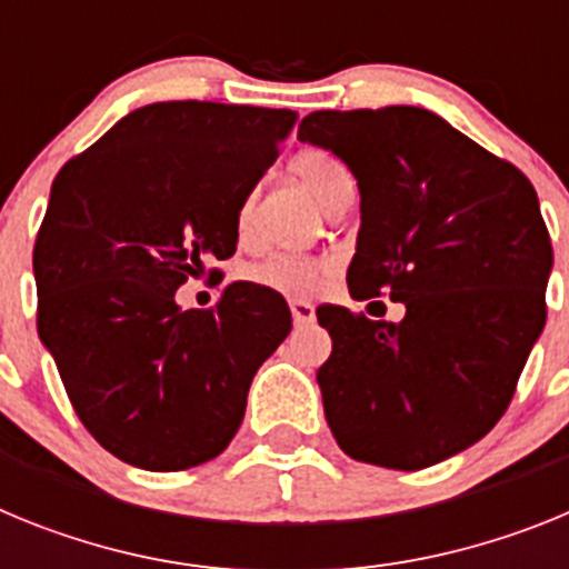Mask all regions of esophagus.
I'll use <instances>...</instances> for the list:
<instances>
[{
	"mask_svg": "<svg viewBox=\"0 0 569 569\" xmlns=\"http://www.w3.org/2000/svg\"><path fill=\"white\" fill-rule=\"evenodd\" d=\"M290 313H293L296 325H313V321H316V308L305 299L290 301Z\"/></svg>",
	"mask_w": 569,
	"mask_h": 569,
	"instance_id": "34e87169",
	"label": "esophagus"
}]
</instances>
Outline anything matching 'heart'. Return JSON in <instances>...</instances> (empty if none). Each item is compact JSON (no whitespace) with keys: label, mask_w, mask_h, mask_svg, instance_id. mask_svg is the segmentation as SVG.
I'll return each instance as SVG.
<instances>
[{"label":"heart","mask_w":569,"mask_h":569,"mask_svg":"<svg viewBox=\"0 0 569 569\" xmlns=\"http://www.w3.org/2000/svg\"><path fill=\"white\" fill-rule=\"evenodd\" d=\"M293 173L308 184L316 202L328 210L336 196L353 188V176L345 164L328 150H305L293 159ZM236 233L241 241H248L253 233V196H244L236 210ZM330 268L325 261L310 259L299 253H273L256 261L248 270V279L261 288L276 290L281 296H310L328 279Z\"/></svg>","instance_id":"1"}]
</instances>
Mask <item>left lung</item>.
<instances>
[{"label":"left lung","instance_id":"left-lung-1","mask_svg":"<svg viewBox=\"0 0 569 569\" xmlns=\"http://www.w3.org/2000/svg\"><path fill=\"white\" fill-rule=\"evenodd\" d=\"M299 139L356 176L353 299L390 296L405 319L321 308L325 419L350 459L421 470L505 416L547 321L550 233L527 176L433 110H316Z\"/></svg>","mask_w":569,"mask_h":569}]
</instances>
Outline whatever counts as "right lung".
Segmentation results:
<instances>
[{
  "label": "right lung",
  "instance_id": "obj_1",
  "mask_svg": "<svg viewBox=\"0 0 569 569\" xmlns=\"http://www.w3.org/2000/svg\"><path fill=\"white\" fill-rule=\"evenodd\" d=\"M299 116L153 102L122 116L50 188L33 248L39 339L90 436L153 472L222 453L261 361L290 333L276 290L228 284L213 310L176 290L236 253V210Z\"/></svg>",
  "mask_w": 569,
  "mask_h": 569
}]
</instances>
